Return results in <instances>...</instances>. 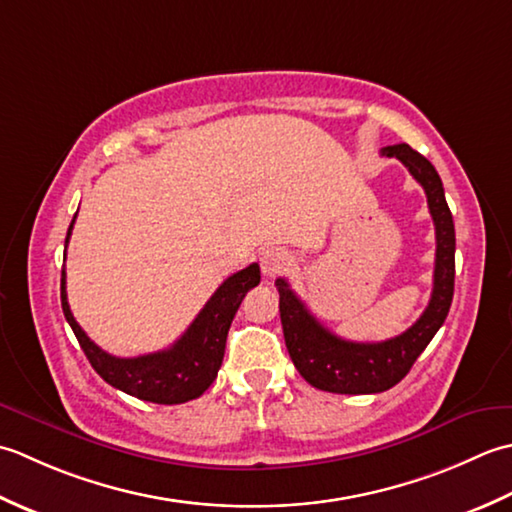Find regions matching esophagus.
<instances>
[{"label": "esophagus", "instance_id": "1", "mask_svg": "<svg viewBox=\"0 0 512 512\" xmlns=\"http://www.w3.org/2000/svg\"><path fill=\"white\" fill-rule=\"evenodd\" d=\"M291 265H294V256L285 252V249H267V252L260 256V267H263L265 276L285 274Z\"/></svg>", "mask_w": 512, "mask_h": 512}]
</instances>
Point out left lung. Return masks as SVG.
<instances>
[{
	"instance_id": "left-lung-1",
	"label": "left lung",
	"mask_w": 512,
	"mask_h": 512,
	"mask_svg": "<svg viewBox=\"0 0 512 512\" xmlns=\"http://www.w3.org/2000/svg\"><path fill=\"white\" fill-rule=\"evenodd\" d=\"M382 156H393L406 165L413 179L424 187L426 203L435 225V271L429 307L413 327L384 342L342 340L316 320L285 278L276 280L280 294V322L285 344L298 373L311 387L329 393H382L395 387L426 344L444 325L455 287V225L446 205L440 174L429 159L411 145H387Z\"/></svg>"
}]
</instances>
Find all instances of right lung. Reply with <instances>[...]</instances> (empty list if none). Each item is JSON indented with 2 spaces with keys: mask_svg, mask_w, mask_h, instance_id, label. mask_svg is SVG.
<instances>
[{
  "mask_svg": "<svg viewBox=\"0 0 512 512\" xmlns=\"http://www.w3.org/2000/svg\"><path fill=\"white\" fill-rule=\"evenodd\" d=\"M75 218L68 227L66 247ZM258 283L260 267L256 263L236 271L214 291V296L205 302L201 314L194 318L192 325L170 349L137 358L110 356L86 336V331L79 327L68 305L66 269H61V309H64L68 325L75 331L92 369L114 389L154 404H183L201 398L216 380V373L221 369L225 356L229 325H232L247 291L254 289Z\"/></svg>",
  "mask_w": 512,
  "mask_h": 512,
  "instance_id": "right-lung-1",
  "label": "right lung"
}]
</instances>
